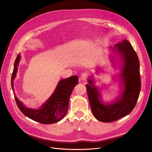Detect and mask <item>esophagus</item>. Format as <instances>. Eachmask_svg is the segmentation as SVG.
<instances>
[{"mask_svg": "<svg viewBox=\"0 0 152 152\" xmlns=\"http://www.w3.org/2000/svg\"><path fill=\"white\" fill-rule=\"evenodd\" d=\"M87 77H88V74H87V73H82L80 76V79L82 80H86Z\"/></svg>", "mask_w": 152, "mask_h": 152, "instance_id": "34e87169", "label": "esophagus"}]
</instances>
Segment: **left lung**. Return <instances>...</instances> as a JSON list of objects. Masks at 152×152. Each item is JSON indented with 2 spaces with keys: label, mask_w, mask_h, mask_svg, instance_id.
<instances>
[{
  "label": "left lung",
  "mask_w": 152,
  "mask_h": 152,
  "mask_svg": "<svg viewBox=\"0 0 152 152\" xmlns=\"http://www.w3.org/2000/svg\"><path fill=\"white\" fill-rule=\"evenodd\" d=\"M109 48L115 54L112 58L114 59L117 56L121 62L118 78L121 94L112 103H104L99 88L94 84L93 75L89 77V84L86 85L91 111L98 121L103 122H114L129 114L136 106L141 90L139 59L130 42L124 40Z\"/></svg>",
  "instance_id": "left-lung-1"
}]
</instances>
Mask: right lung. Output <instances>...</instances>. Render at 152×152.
<instances>
[{
    "mask_svg": "<svg viewBox=\"0 0 152 152\" xmlns=\"http://www.w3.org/2000/svg\"><path fill=\"white\" fill-rule=\"evenodd\" d=\"M20 59V54H18L14 64L11 77V87L18 107L25 116L40 123L49 124L60 121L67 112L69 99L73 89L79 83L78 77L73 75L59 80L52 95L39 109L27 108L18 99L14 89V80L16 77Z\"/></svg>",
    "mask_w": 152,
    "mask_h": 152,
    "instance_id": "right-lung-1",
    "label": "right lung"
}]
</instances>
